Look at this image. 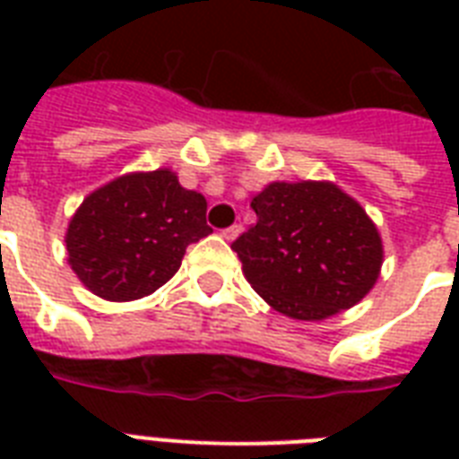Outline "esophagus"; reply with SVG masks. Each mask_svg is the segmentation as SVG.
I'll return each mask as SVG.
<instances>
[{"label":"esophagus","mask_w":459,"mask_h":459,"mask_svg":"<svg viewBox=\"0 0 459 459\" xmlns=\"http://www.w3.org/2000/svg\"><path fill=\"white\" fill-rule=\"evenodd\" d=\"M240 230H243V226H238V223H233V226H229V229L221 230V236L226 238V240H236V238L240 236Z\"/></svg>","instance_id":"obj_1"}]
</instances>
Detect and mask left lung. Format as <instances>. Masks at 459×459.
Returning a JSON list of instances; mask_svg holds the SVG:
<instances>
[{"instance_id": "left-lung-1", "label": "left lung", "mask_w": 459, "mask_h": 459, "mask_svg": "<svg viewBox=\"0 0 459 459\" xmlns=\"http://www.w3.org/2000/svg\"><path fill=\"white\" fill-rule=\"evenodd\" d=\"M257 223L233 252L257 295L298 321L355 307L377 283L384 243L362 204L331 180H273L252 197Z\"/></svg>"}]
</instances>
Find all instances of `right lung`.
Wrapping results in <instances>:
<instances>
[{
  "instance_id": "add662e5",
  "label": "right lung",
  "mask_w": 459,
  "mask_h": 459,
  "mask_svg": "<svg viewBox=\"0 0 459 459\" xmlns=\"http://www.w3.org/2000/svg\"><path fill=\"white\" fill-rule=\"evenodd\" d=\"M209 233L204 195L186 190L171 169L124 173L71 216L68 264L97 298L140 300L178 272L187 245Z\"/></svg>"
}]
</instances>
